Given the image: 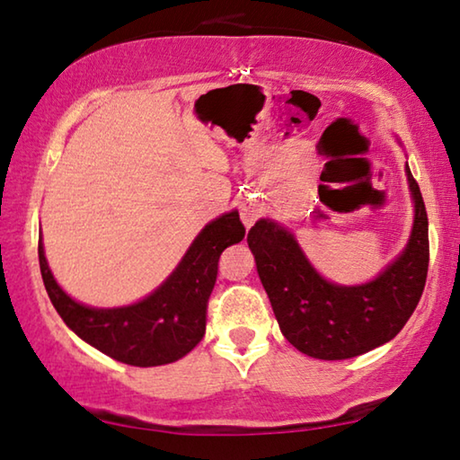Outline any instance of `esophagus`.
I'll use <instances>...</instances> for the list:
<instances>
[{
	"label": "esophagus",
	"mask_w": 460,
	"mask_h": 460,
	"mask_svg": "<svg viewBox=\"0 0 460 460\" xmlns=\"http://www.w3.org/2000/svg\"><path fill=\"white\" fill-rule=\"evenodd\" d=\"M261 213H263V207L258 199H247L243 205H241V221H243L247 229L260 219Z\"/></svg>",
	"instance_id": "esophagus-1"
}]
</instances>
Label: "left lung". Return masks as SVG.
<instances>
[{
  "mask_svg": "<svg viewBox=\"0 0 460 460\" xmlns=\"http://www.w3.org/2000/svg\"><path fill=\"white\" fill-rule=\"evenodd\" d=\"M414 227L408 245L381 274L361 286L324 279L290 231L260 219L247 233L255 266L288 342L324 361L351 359L398 334L424 292L430 245L422 192L411 176Z\"/></svg>",
  "mask_w": 460,
  "mask_h": 460,
  "instance_id": "8db88e82",
  "label": "left lung"
}]
</instances>
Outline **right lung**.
Instances as JSON below:
<instances>
[{"mask_svg": "<svg viewBox=\"0 0 460 460\" xmlns=\"http://www.w3.org/2000/svg\"><path fill=\"white\" fill-rule=\"evenodd\" d=\"M243 237L239 213H225L199 233L158 290L123 308H89L62 292L44 258L42 237L38 241V260L46 292L68 329L111 359L134 367H155L178 361L205 337L207 305L217 282L219 258Z\"/></svg>", "mask_w": 460, "mask_h": 460, "instance_id": "right-lung-1", "label": "right lung"}]
</instances>
